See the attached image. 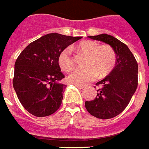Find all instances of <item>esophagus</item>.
<instances>
[{
  "instance_id": "34e87169",
  "label": "esophagus",
  "mask_w": 149,
  "mask_h": 149,
  "mask_svg": "<svg viewBox=\"0 0 149 149\" xmlns=\"http://www.w3.org/2000/svg\"><path fill=\"white\" fill-rule=\"evenodd\" d=\"M75 86L79 89H83L84 88V86H82V85H79V84H75Z\"/></svg>"
}]
</instances>
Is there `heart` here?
<instances>
[{
	"instance_id": "1",
	"label": "heart",
	"mask_w": 149,
	"mask_h": 149,
	"mask_svg": "<svg viewBox=\"0 0 149 149\" xmlns=\"http://www.w3.org/2000/svg\"><path fill=\"white\" fill-rule=\"evenodd\" d=\"M79 49L88 55L85 64L86 68L75 69L68 77L70 83L84 85L97 78H104L114 70L117 63V54L110 45H100L95 41H84L78 45ZM61 69L70 71L74 68V61L71 54V47L61 51L58 58Z\"/></svg>"
}]
</instances>
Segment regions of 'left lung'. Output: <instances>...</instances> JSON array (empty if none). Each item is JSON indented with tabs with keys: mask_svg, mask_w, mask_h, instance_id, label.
Returning <instances> with one entry per match:
<instances>
[{
	"mask_svg": "<svg viewBox=\"0 0 149 149\" xmlns=\"http://www.w3.org/2000/svg\"><path fill=\"white\" fill-rule=\"evenodd\" d=\"M88 38L111 45L117 54V63L111 73L96 83L99 86L97 96L85 102V108L97 118H112L125 109L136 91L138 63L128 46L115 37L102 34Z\"/></svg>",
	"mask_w": 149,
	"mask_h": 149,
	"instance_id": "1",
	"label": "left lung"
}]
</instances>
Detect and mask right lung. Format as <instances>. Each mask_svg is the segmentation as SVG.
Returning a JSON list of instances; mask_svg holds the SVG:
<instances>
[{
	"instance_id": "1",
	"label": "right lung",
	"mask_w": 149,
	"mask_h": 149,
	"mask_svg": "<svg viewBox=\"0 0 149 149\" xmlns=\"http://www.w3.org/2000/svg\"><path fill=\"white\" fill-rule=\"evenodd\" d=\"M81 38L52 33L30 43L17 58L13 86L21 104L36 117L52 115L60 108L66 85L58 65L61 50Z\"/></svg>"
}]
</instances>
